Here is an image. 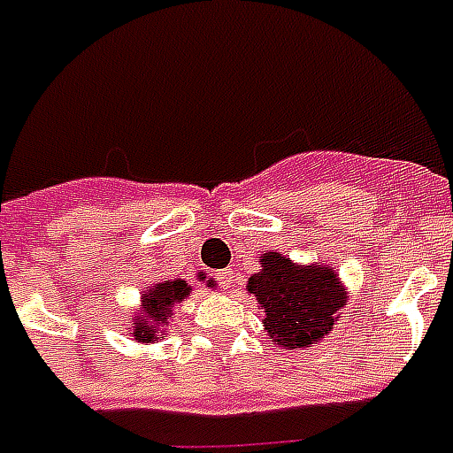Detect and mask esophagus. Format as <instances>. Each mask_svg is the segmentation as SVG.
I'll return each mask as SVG.
<instances>
[{
  "mask_svg": "<svg viewBox=\"0 0 453 453\" xmlns=\"http://www.w3.org/2000/svg\"><path fill=\"white\" fill-rule=\"evenodd\" d=\"M216 277H219V282L223 289H233L234 287V270L233 268L220 270V273H216Z\"/></svg>",
  "mask_w": 453,
  "mask_h": 453,
  "instance_id": "esophagus-1",
  "label": "esophagus"
}]
</instances>
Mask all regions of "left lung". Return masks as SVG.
<instances>
[{"instance_id": "1", "label": "left lung", "mask_w": 453, "mask_h": 453, "mask_svg": "<svg viewBox=\"0 0 453 453\" xmlns=\"http://www.w3.org/2000/svg\"><path fill=\"white\" fill-rule=\"evenodd\" d=\"M261 270L249 277L247 294L263 310V326L282 350L312 348L336 329L348 289L336 270L324 263L301 265L280 251L258 256Z\"/></svg>"}]
</instances>
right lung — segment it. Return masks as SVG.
<instances>
[{"label":"right lung","instance_id":"obj_1","mask_svg":"<svg viewBox=\"0 0 453 453\" xmlns=\"http://www.w3.org/2000/svg\"><path fill=\"white\" fill-rule=\"evenodd\" d=\"M199 280L204 277L199 275ZM211 287L213 282H206ZM192 287L185 280H162L152 284L141 296V308L129 317V336L136 343H152L166 336V326L171 324V315L178 303L190 296Z\"/></svg>","mask_w":453,"mask_h":453}]
</instances>
